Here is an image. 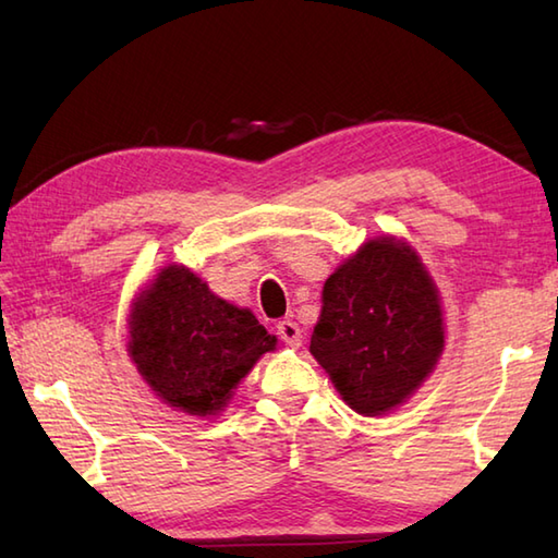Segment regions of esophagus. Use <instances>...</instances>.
Returning <instances> with one entry per match:
<instances>
[{
  "label": "esophagus",
  "instance_id": "34e87169",
  "mask_svg": "<svg viewBox=\"0 0 558 558\" xmlns=\"http://www.w3.org/2000/svg\"><path fill=\"white\" fill-rule=\"evenodd\" d=\"M278 336L282 342H288L290 348L302 345V328L294 322H280L278 324Z\"/></svg>",
  "mask_w": 558,
  "mask_h": 558
}]
</instances>
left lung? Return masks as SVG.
Instances as JSON below:
<instances>
[{
  "mask_svg": "<svg viewBox=\"0 0 558 558\" xmlns=\"http://www.w3.org/2000/svg\"><path fill=\"white\" fill-rule=\"evenodd\" d=\"M438 288L420 254L393 234L366 240L324 286L310 352L364 417L408 402L441 360Z\"/></svg>",
  "mask_w": 558,
  "mask_h": 558,
  "instance_id": "8db88e82",
  "label": "left lung"
}]
</instances>
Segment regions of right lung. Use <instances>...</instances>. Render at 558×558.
Segmentation results:
<instances>
[{"label":"right lung","instance_id":"add662e5","mask_svg":"<svg viewBox=\"0 0 558 558\" xmlns=\"http://www.w3.org/2000/svg\"><path fill=\"white\" fill-rule=\"evenodd\" d=\"M276 345L252 312L180 264L162 266L129 312L126 352L136 372L165 405L194 417L228 408L236 384Z\"/></svg>","mask_w":558,"mask_h":558}]
</instances>
